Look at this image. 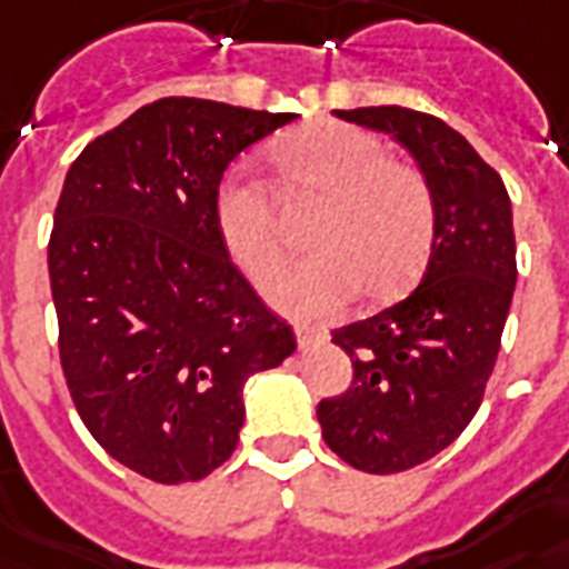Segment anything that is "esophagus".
I'll return each mask as SVG.
<instances>
[{
	"mask_svg": "<svg viewBox=\"0 0 569 569\" xmlns=\"http://www.w3.org/2000/svg\"><path fill=\"white\" fill-rule=\"evenodd\" d=\"M328 331L326 328H313V326H296V340L298 347L307 349L313 347V343H319V340H326Z\"/></svg>",
	"mask_w": 569,
	"mask_h": 569,
	"instance_id": "esophagus-1",
	"label": "esophagus"
}]
</instances>
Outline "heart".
Instances as JSON below:
<instances>
[{
	"mask_svg": "<svg viewBox=\"0 0 569 569\" xmlns=\"http://www.w3.org/2000/svg\"><path fill=\"white\" fill-rule=\"evenodd\" d=\"M373 134L343 123H313L271 147L289 192H313L322 204L307 243L317 250L283 264L264 296L289 317H326L361 296L380 298L413 280L435 241V196L410 166L386 159ZM222 250L252 283L280 259V226L268 187L234 168L213 199Z\"/></svg>",
	"mask_w": 569,
	"mask_h": 569,
	"instance_id": "b5f03b06",
	"label": "heart"
}]
</instances>
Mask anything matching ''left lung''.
Returning <instances> with one entry per match:
<instances>
[{"label":"left lung","instance_id":"left-lung-1","mask_svg":"<svg viewBox=\"0 0 569 569\" xmlns=\"http://www.w3.org/2000/svg\"><path fill=\"white\" fill-rule=\"evenodd\" d=\"M391 134L435 196V241L413 292L331 331L352 382L319 401L331 452L365 473H401L452 443L477 416L516 292V234L507 187L467 138L398 104L335 111Z\"/></svg>","mask_w":569,"mask_h":569}]
</instances>
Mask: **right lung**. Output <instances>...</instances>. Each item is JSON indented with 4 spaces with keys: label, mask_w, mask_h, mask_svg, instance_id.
Segmentation results:
<instances>
[{
    "label": "right lung",
    "mask_w": 569,
    "mask_h": 569,
    "mask_svg": "<svg viewBox=\"0 0 569 569\" xmlns=\"http://www.w3.org/2000/svg\"><path fill=\"white\" fill-rule=\"evenodd\" d=\"M296 117L159 99L66 174L48 243L66 382L96 443L153 482L229 461L247 380L296 352L213 222L231 159Z\"/></svg>",
    "instance_id": "1"
}]
</instances>
